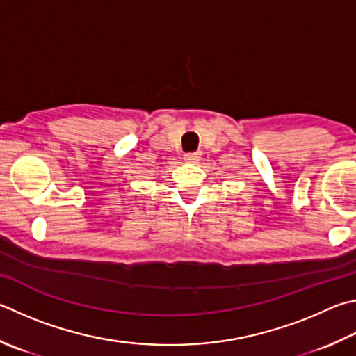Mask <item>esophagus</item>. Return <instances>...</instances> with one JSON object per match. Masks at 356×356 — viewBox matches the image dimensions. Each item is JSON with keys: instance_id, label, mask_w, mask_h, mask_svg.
Here are the masks:
<instances>
[{"instance_id": "34e87169", "label": "esophagus", "mask_w": 356, "mask_h": 356, "mask_svg": "<svg viewBox=\"0 0 356 356\" xmlns=\"http://www.w3.org/2000/svg\"><path fill=\"white\" fill-rule=\"evenodd\" d=\"M200 156V154H197V152H188V154H185V160L186 161H188V163H197V161H199V157Z\"/></svg>"}]
</instances>
